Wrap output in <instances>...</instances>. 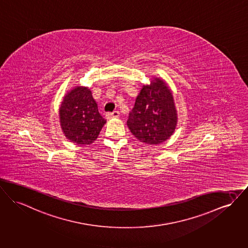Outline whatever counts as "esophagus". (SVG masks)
<instances>
[{"label":"esophagus","instance_id":"34e87169","mask_svg":"<svg viewBox=\"0 0 248 248\" xmlns=\"http://www.w3.org/2000/svg\"><path fill=\"white\" fill-rule=\"evenodd\" d=\"M108 116L109 118H118L120 116V112L119 111H113V112H110V113H108Z\"/></svg>","mask_w":248,"mask_h":248}]
</instances>
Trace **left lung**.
Wrapping results in <instances>:
<instances>
[{
    "label": "left lung",
    "instance_id": "8db88e82",
    "mask_svg": "<svg viewBox=\"0 0 248 248\" xmlns=\"http://www.w3.org/2000/svg\"><path fill=\"white\" fill-rule=\"evenodd\" d=\"M173 95L167 83L155 78L143 85L129 113L127 126L146 144H159L170 138L177 124Z\"/></svg>",
    "mask_w": 248,
    "mask_h": 248
}]
</instances>
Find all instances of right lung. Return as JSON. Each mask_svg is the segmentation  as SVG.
<instances>
[{
	"label": "right lung",
	"instance_id": "add662e5",
	"mask_svg": "<svg viewBox=\"0 0 248 248\" xmlns=\"http://www.w3.org/2000/svg\"><path fill=\"white\" fill-rule=\"evenodd\" d=\"M59 116L66 139L78 145L93 143L106 124L92 92L83 86L73 88L64 95Z\"/></svg>",
	"mask_w": 248,
	"mask_h": 248
}]
</instances>
